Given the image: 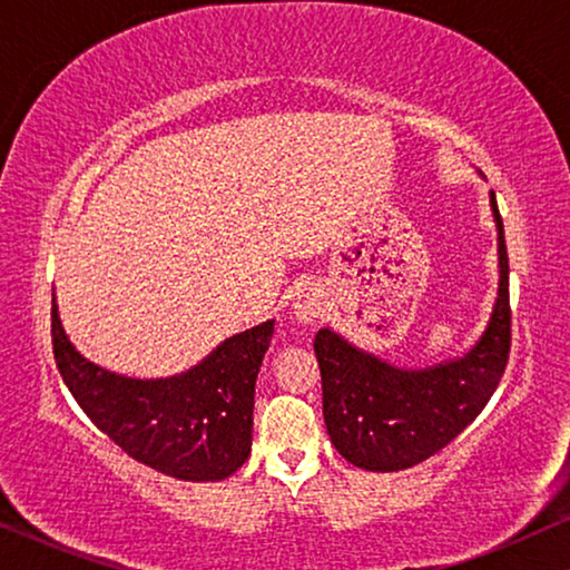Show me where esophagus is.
<instances>
[{"instance_id": "obj_1", "label": "esophagus", "mask_w": 570, "mask_h": 570, "mask_svg": "<svg viewBox=\"0 0 570 570\" xmlns=\"http://www.w3.org/2000/svg\"><path fill=\"white\" fill-rule=\"evenodd\" d=\"M322 314H325V294L320 288H304L294 299V317L304 322V325L317 322Z\"/></svg>"}]
</instances>
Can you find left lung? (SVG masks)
Returning <instances> with one entry per match:
<instances>
[{
    "instance_id": "1",
    "label": "left lung",
    "mask_w": 570,
    "mask_h": 570,
    "mask_svg": "<svg viewBox=\"0 0 570 570\" xmlns=\"http://www.w3.org/2000/svg\"><path fill=\"white\" fill-rule=\"evenodd\" d=\"M499 240V292L489 325L469 353L430 368H396L333 330L314 335L322 414L337 453L366 471L412 469L479 417L497 392L512 345L504 225L491 191Z\"/></svg>"
}]
</instances>
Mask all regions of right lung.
<instances>
[{
    "label": "right lung",
    "mask_w": 570,
    "mask_h": 570,
    "mask_svg": "<svg viewBox=\"0 0 570 570\" xmlns=\"http://www.w3.org/2000/svg\"><path fill=\"white\" fill-rule=\"evenodd\" d=\"M50 335L68 392L135 461L184 481H223L248 461L253 396L274 320L227 337L199 366L146 381L83 358L63 333L56 299Z\"/></svg>",
    "instance_id": "obj_1"
}]
</instances>
